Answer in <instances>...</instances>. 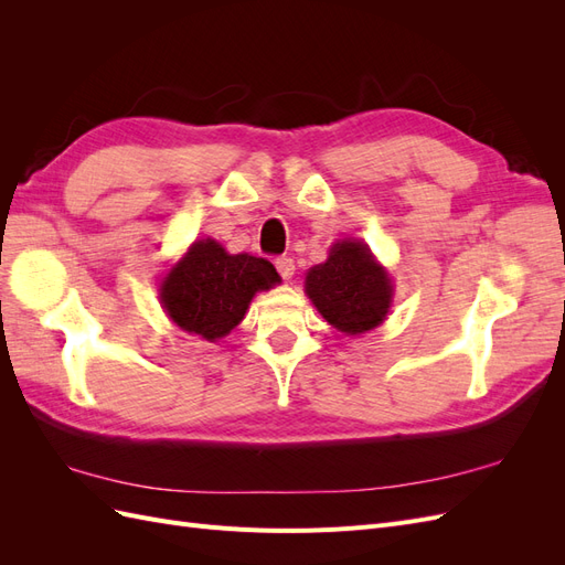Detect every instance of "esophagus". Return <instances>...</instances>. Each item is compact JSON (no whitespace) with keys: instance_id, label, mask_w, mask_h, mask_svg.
<instances>
[{"instance_id":"34e87169","label":"esophagus","mask_w":565,"mask_h":565,"mask_svg":"<svg viewBox=\"0 0 565 565\" xmlns=\"http://www.w3.org/2000/svg\"><path fill=\"white\" fill-rule=\"evenodd\" d=\"M276 268H278L282 280H289V278L295 276V262L289 259V256H278V259H276Z\"/></svg>"}]
</instances>
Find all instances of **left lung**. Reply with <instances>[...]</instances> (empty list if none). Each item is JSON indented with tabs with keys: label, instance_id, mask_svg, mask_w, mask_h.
<instances>
[{
	"label": "left lung",
	"instance_id": "1",
	"mask_svg": "<svg viewBox=\"0 0 565 565\" xmlns=\"http://www.w3.org/2000/svg\"><path fill=\"white\" fill-rule=\"evenodd\" d=\"M391 280L372 259L367 245L341 241L328 262L306 276V295L337 330L361 334L384 320L391 303Z\"/></svg>",
	"mask_w": 565,
	"mask_h": 565
}]
</instances>
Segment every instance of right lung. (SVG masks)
<instances>
[{
    "label": "right lung",
    "instance_id": "obj_1",
    "mask_svg": "<svg viewBox=\"0 0 565 565\" xmlns=\"http://www.w3.org/2000/svg\"><path fill=\"white\" fill-rule=\"evenodd\" d=\"M280 276L270 262L228 254L214 241H198L162 280L167 316L181 330L207 341L226 337L247 313L252 297L270 289Z\"/></svg>",
    "mask_w": 565,
    "mask_h": 565
}]
</instances>
